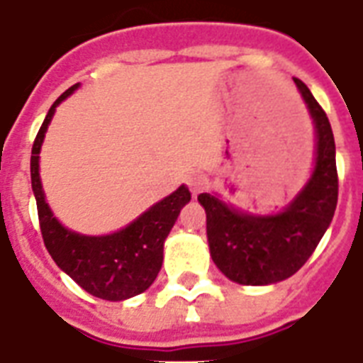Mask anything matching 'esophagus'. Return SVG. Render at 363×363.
<instances>
[{
	"label": "esophagus",
	"mask_w": 363,
	"mask_h": 363,
	"mask_svg": "<svg viewBox=\"0 0 363 363\" xmlns=\"http://www.w3.org/2000/svg\"><path fill=\"white\" fill-rule=\"evenodd\" d=\"M186 184L190 188V192H192L194 198H198V194H201L207 188V177L201 175V173H190L186 177Z\"/></svg>",
	"instance_id": "obj_1"
}]
</instances>
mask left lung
<instances>
[{
    "label": "left lung",
    "instance_id": "1",
    "mask_svg": "<svg viewBox=\"0 0 363 363\" xmlns=\"http://www.w3.org/2000/svg\"><path fill=\"white\" fill-rule=\"evenodd\" d=\"M315 128V162L303 188L277 213L256 215L199 194L207 215V241L215 265L230 281L267 286L292 277L315 252L337 207L335 141L326 113L299 79H294Z\"/></svg>",
    "mask_w": 363,
    "mask_h": 363
}]
</instances>
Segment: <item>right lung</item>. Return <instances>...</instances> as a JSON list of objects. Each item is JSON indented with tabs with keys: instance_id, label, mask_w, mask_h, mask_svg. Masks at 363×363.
I'll list each match as a JSON object with an SVG mask.
<instances>
[{
	"instance_id": "right-lung-1",
	"label": "right lung",
	"mask_w": 363,
	"mask_h": 363,
	"mask_svg": "<svg viewBox=\"0 0 363 363\" xmlns=\"http://www.w3.org/2000/svg\"><path fill=\"white\" fill-rule=\"evenodd\" d=\"M79 86L81 84L77 82L67 88L45 116L31 148V190L37 201L43 241L60 269L96 298L124 301L143 294L156 281L164 262L165 239L192 196L186 184H181L175 192L148 207L128 226L105 235H84L65 228L54 216L43 190L39 154L56 107Z\"/></svg>"
}]
</instances>
